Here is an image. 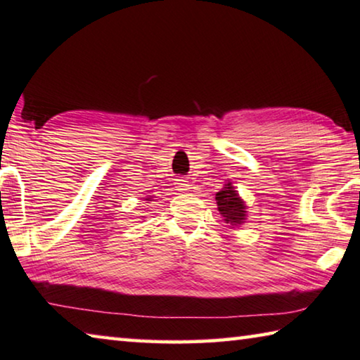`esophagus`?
<instances>
[{
    "label": "esophagus",
    "instance_id": "esophagus-1",
    "mask_svg": "<svg viewBox=\"0 0 360 360\" xmlns=\"http://www.w3.org/2000/svg\"><path fill=\"white\" fill-rule=\"evenodd\" d=\"M176 182H174V184H176V187H178V191H187V188H188V184H187V179H184V178H178V179H174Z\"/></svg>",
    "mask_w": 360,
    "mask_h": 360
}]
</instances>
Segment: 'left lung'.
<instances>
[{"instance_id":"8db88e82","label":"left lung","mask_w":360,"mask_h":360,"mask_svg":"<svg viewBox=\"0 0 360 360\" xmlns=\"http://www.w3.org/2000/svg\"><path fill=\"white\" fill-rule=\"evenodd\" d=\"M216 202L217 210L221 212L225 224L241 225L246 221V205L240 198L238 192L235 191V187L231 186V182L225 184L221 191L216 193Z\"/></svg>"}]
</instances>
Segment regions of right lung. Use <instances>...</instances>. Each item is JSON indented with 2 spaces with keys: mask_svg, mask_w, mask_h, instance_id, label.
<instances>
[{
  "mask_svg": "<svg viewBox=\"0 0 360 360\" xmlns=\"http://www.w3.org/2000/svg\"><path fill=\"white\" fill-rule=\"evenodd\" d=\"M146 200H149V198H146Z\"/></svg>",
  "mask_w": 360,
  "mask_h": 360,
  "instance_id": "right-lung-1",
  "label": "right lung"
}]
</instances>
